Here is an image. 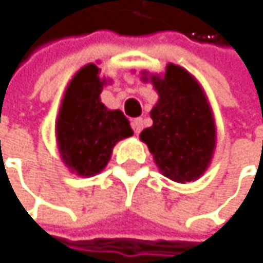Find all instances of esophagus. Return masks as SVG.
<instances>
[{
    "mask_svg": "<svg viewBox=\"0 0 263 263\" xmlns=\"http://www.w3.org/2000/svg\"><path fill=\"white\" fill-rule=\"evenodd\" d=\"M130 126H133L136 134H140V130L143 129V120L142 118H134L133 121H130Z\"/></svg>",
    "mask_w": 263,
    "mask_h": 263,
    "instance_id": "obj_1",
    "label": "esophagus"
}]
</instances>
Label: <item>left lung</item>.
<instances>
[{"label": "left lung", "mask_w": 263, "mask_h": 263, "mask_svg": "<svg viewBox=\"0 0 263 263\" xmlns=\"http://www.w3.org/2000/svg\"><path fill=\"white\" fill-rule=\"evenodd\" d=\"M159 100L151 109L153 126L140 133L159 172L175 182L199 179L217 146V126L211 103L198 79L185 68L168 64L163 74L142 71Z\"/></svg>", "instance_id": "obj_1"}]
</instances>
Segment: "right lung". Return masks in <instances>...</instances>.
<instances>
[{"label": "right lung", "instance_id": "right-lung-1", "mask_svg": "<svg viewBox=\"0 0 263 263\" xmlns=\"http://www.w3.org/2000/svg\"><path fill=\"white\" fill-rule=\"evenodd\" d=\"M112 79L101 68L87 64L68 82L55 118V143L68 172L90 178L101 173L112 157L114 146L134 133L121 110L101 103L103 87Z\"/></svg>", "mask_w": 263, "mask_h": 263}]
</instances>
